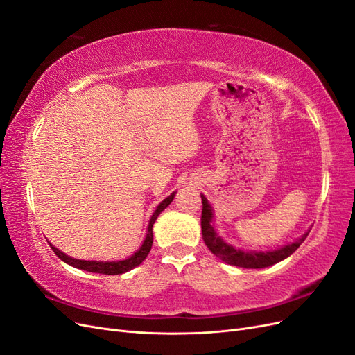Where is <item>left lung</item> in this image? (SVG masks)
I'll return each mask as SVG.
<instances>
[{
    "label": "left lung",
    "mask_w": 355,
    "mask_h": 355,
    "mask_svg": "<svg viewBox=\"0 0 355 355\" xmlns=\"http://www.w3.org/2000/svg\"><path fill=\"white\" fill-rule=\"evenodd\" d=\"M201 202H202V211H201L202 240L214 256H218L220 261L227 262L228 265L249 268V270L271 266L274 263H278L280 261L286 259V257H288L292 253H295L296 249H299V245L305 241L306 235L309 234L308 231L295 243L287 244L282 247V249L272 250V252H243L240 249L237 250L234 249L231 244H227L220 237H218V234L214 232L213 227L210 225L213 219V211H211L210 204L207 202V198L204 196H201Z\"/></svg>",
    "instance_id": "left-lung-1"
}]
</instances>
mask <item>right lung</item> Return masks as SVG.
Masks as SVG:
<instances>
[{
    "label": "right lung",
    "mask_w": 355,
    "mask_h": 355,
    "mask_svg": "<svg viewBox=\"0 0 355 355\" xmlns=\"http://www.w3.org/2000/svg\"><path fill=\"white\" fill-rule=\"evenodd\" d=\"M173 197H175V194H171V196H168L164 201L159 202V206L157 207V210L154 211V214L151 216V220H149L148 234H146V239H145L142 247H141V249H139L133 256H130V257H128V259H125V261H120V262L80 261V259H73V257H71V256H68V254H65V253H62L59 249H56V247H53V245L50 244L51 250L56 253V256L59 257V259H62L63 262H67V263L71 265V266L78 268V270H83V271L96 272V274H106V275L124 274V272H127V271L133 270L135 266L141 265V263L145 261V257L148 256L149 250H151L153 241H154V239H153V225H154V222L157 220L158 214H159L161 211H163L171 201H173Z\"/></svg>",
    "instance_id": "right-lung-1"
}]
</instances>
